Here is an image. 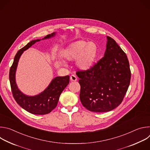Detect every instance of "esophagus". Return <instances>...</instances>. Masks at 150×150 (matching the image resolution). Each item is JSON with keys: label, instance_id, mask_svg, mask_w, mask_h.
Listing matches in <instances>:
<instances>
[{"label": "esophagus", "instance_id": "esophagus-1", "mask_svg": "<svg viewBox=\"0 0 150 150\" xmlns=\"http://www.w3.org/2000/svg\"><path fill=\"white\" fill-rule=\"evenodd\" d=\"M70 79L71 81H76L77 80V77L75 75H71L70 76Z\"/></svg>", "mask_w": 150, "mask_h": 150}]
</instances>
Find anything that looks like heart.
<instances>
[{
  "mask_svg": "<svg viewBox=\"0 0 150 150\" xmlns=\"http://www.w3.org/2000/svg\"><path fill=\"white\" fill-rule=\"evenodd\" d=\"M97 53V46L94 42L78 40L65 49L63 56L68 60L77 59L76 65L79 69L87 71L93 67Z\"/></svg>",
  "mask_w": 150,
  "mask_h": 150,
  "instance_id": "obj_1",
  "label": "heart"
}]
</instances>
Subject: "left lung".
<instances>
[{"instance_id":"obj_1","label":"left lung","mask_w":150,"mask_h":150,"mask_svg":"<svg viewBox=\"0 0 150 150\" xmlns=\"http://www.w3.org/2000/svg\"><path fill=\"white\" fill-rule=\"evenodd\" d=\"M104 56L90 69L79 71V98L91 112H105L119 105L131 81L129 63L126 53L110 37Z\"/></svg>"}]
</instances>
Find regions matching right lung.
Listing matches in <instances>:
<instances>
[{
	"mask_svg": "<svg viewBox=\"0 0 150 150\" xmlns=\"http://www.w3.org/2000/svg\"><path fill=\"white\" fill-rule=\"evenodd\" d=\"M55 35V33L46 35L42 40L50 38ZM32 40L16 54L9 71V81L13 97L16 103L24 110L34 115H46L50 113L56 107L59 97L69 82V76H57L54 78L47 88L40 94L34 96L25 95L18 88L15 82V72L19 59L24 51L27 50L37 41Z\"/></svg>",
	"mask_w": 150,
	"mask_h": 150,
	"instance_id": "add662e5",
	"label": "right lung"
}]
</instances>
